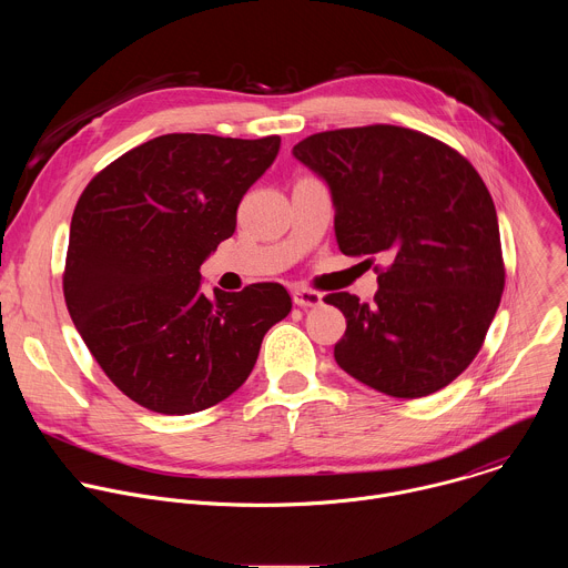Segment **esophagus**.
<instances>
[{"instance_id": "esophagus-1", "label": "esophagus", "mask_w": 568, "mask_h": 568, "mask_svg": "<svg viewBox=\"0 0 568 568\" xmlns=\"http://www.w3.org/2000/svg\"><path fill=\"white\" fill-rule=\"evenodd\" d=\"M292 301H294V305H298V307H316V305H321V294L314 292V290L296 287V290L292 292Z\"/></svg>"}]
</instances>
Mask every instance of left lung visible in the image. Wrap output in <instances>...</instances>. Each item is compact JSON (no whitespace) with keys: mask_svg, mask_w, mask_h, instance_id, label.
<instances>
[{"mask_svg":"<svg viewBox=\"0 0 568 568\" xmlns=\"http://www.w3.org/2000/svg\"><path fill=\"white\" fill-rule=\"evenodd\" d=\"M292 154L328 184L342 254L386 258L375 301L328 294L346 316L337 364L393 397H425L476 357L506 270L495 202L454 148L397 125L318 132Z\"/></svg>","mask_w":568,"mask_h":568,"instance_id":"1","label":"left lung"}]
</instances>
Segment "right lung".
<instances>
[{
  "mask_svg": "<svg viewBox=\"0 0 568 568\" xmlns=\"http://www.w3.org/2000/svg\"><path fill=\"white\" fill-rule=\"evenodd\" d=\"M278 148L281 136L164 134L112 161L80 195L67 310L105 375L141 407L186 416L226 399L290 314L278 283L206 296L200 274Z\"/></svg>",
  "mask_w": 568,
  "mask_h": 568,
  "instance_id": "obj_1",
  "label": "right lung"
}]
</instances>
